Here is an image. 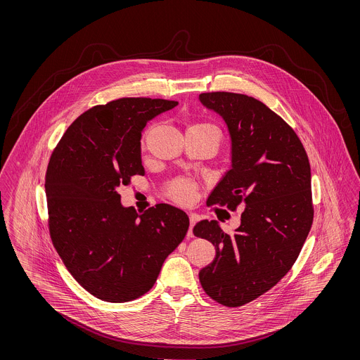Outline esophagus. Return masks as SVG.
I'll return each instance as SVG.
<instances>
[{"instance_id":"1","label":"esophagus","mask_w":360,"mask_h":360,"mask_svg":"<svg viewBox=\"0 0 360 360\" xmlns=\"http://www.w3.org/2000/svg\"><path fill=\"white\" fill-rule=\"evenodd\" d=\"M195 223H197V217H195L194 214H191V216H190V225H188V238H193V236H194V235H193V228H194Z\"/></svg>"}]
</instances>
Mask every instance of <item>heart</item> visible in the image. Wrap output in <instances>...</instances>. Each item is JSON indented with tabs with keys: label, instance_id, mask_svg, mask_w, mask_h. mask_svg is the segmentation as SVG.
<instances>
[{
	"label": "heart",
	"instance_id": "1",
	"mask_svg": "<svg viewBox=\"0 0 360 360\" xmlns=\"http://www.w3.org/2000/svg\"><path fill=\"white\" fill-rule=\"evenodd\" d=\"M188 129H206V131H213V132L219 134L213 125L205 124V122L194 124ZM169 194L172 195L175 201H178L181 204H188L194 198V186H193L191 182H188L186 179H176L170 185Z\"/></svg>",
	"mask_w": 360,
	"mask_h": 360
}]
</instances>
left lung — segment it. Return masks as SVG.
Instances as JSON below:
<instances>
[{
    "mask_svg": "<svg viewBox=\"0 0 360 360\" xmlns=\"http://www.w3.org/2000/svg\"><path fill=\"white\" fill-rule=\"evenodd\" d=\"M198 100L231 137V169L206 204L244 206L233 235L216 220L194 225L193 233L216 250L198 276L210 298L236 308L270 290L300 255L313 223L310 166L295 132L264 103L226 91Z\"/></svg>",
    "mask_w": 360,
    "mask_h": 360,
    "instance_id": "left-lung-1",
    "label": "left lung"
}]
</instances>
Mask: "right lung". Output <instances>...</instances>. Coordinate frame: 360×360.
Instances as JSON below:
<instances>
[{
    "label": "right lung",
    "mask_w": 360,
    "mask_h": 360,
    "mask_svg": "<svg viewBox=\"0 0 360 360\" xmlns=\"http://www.w3.org/2000/svg\"><path fill=\"white\" fill-rule=\"evenodd\" d=\"M178 105L120 98L89 109L52 153L46 195L52 243L75 281L108 302L150 290L163 262L186 236L188 214L159 204L139 214L121 204L120 186L144 175L141 132Z\"/></svg>",
    "instance_id": "add662e5"
}]
</instances>
